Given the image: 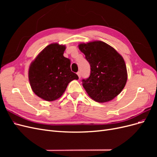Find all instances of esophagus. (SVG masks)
I'll return each instance as SVG.
<instances>
[{
  "mask_svg": "<svg viewBox=\"0 0 157 157\" xmlns=\"http://www.w3.org/2000/svg\"><path fill=\"white\" fill-rule=\"evenodd\" d=\"M77 75L78 76V77L80 78V77H81V73H80V71H78V72H77Z\"/></svg>",
  "mask_w": 157,
  "mask_h": 157,
  "instance_id": "1",
  "label": "esophagus"
}]
</instances>
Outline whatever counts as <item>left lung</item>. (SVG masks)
<instances>
[{"mask_svg":"<svg viewBox=\"0 0 157 157\" xmlns=\"http://www.w3.org/2000/svg\"><path fill=\"white\" fill-rule=\"evenodd\" d=\"M90 65V75L82 79V86L94 101L112 100L124 88L127 71L124 60L113 47L102 41L78 45Z\"/></svg>","mask_w":157,"mask_h":157,"instance_id":"obj_1","label":"left lung"}]
</instances>
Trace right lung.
Here are the masks:
<instances>
[{"label":"right lung","mask_w":157,"mask_h":157,"mask_svg":"<svg viewBox=\"0 0 157 157\" xmlns=\"http://www.w3.org/2000/svg\"><path fill=\"white\" fill-rule=\"evenodd\" d=\"M65 46L53 43L47 46L30 65L29 80L36 96L46 101L62 96L68 84L78 75L71 70V61L63 56Z\"/></svg>","instance_id":"obj_1"}]
</instances>
